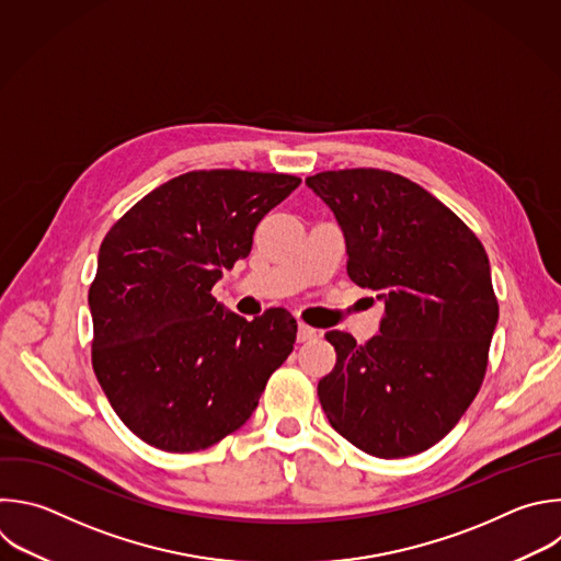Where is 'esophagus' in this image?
<instances>
[{
    "label": "esophagus",
    "instance_id": "obj_1",
    "mask_svg": "<svg viewBox=\"0 0 561 561\" xmlns=\"http://www.w3.org/2000/svg\"><path fill=\"white\" fill-rule=\"evenodd\" d=\"M314 336H317V330H314V328H310V325H306V323H299V325H297V341H299V343L310 341V339H314Z\"/></svg>",
    "mask_w": 561,
    "mask_h": 561
}]
</instances>
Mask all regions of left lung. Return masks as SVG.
Here are the masks:
<instances>
[{
    "label": "left lung",
    "mask_w": 561,
    "mask_h": 561,
    "mask_svg": "<svg viewBox=\"0 0 561 561\" xmlns=\"http://www.w3.org/2000/svg\"><path fill=\"white\" fill-rule=\"evenodd\" d=\"M308 190L332 211L347 275L386 308L358 345L325 332L336 365L317 386L330 425L377 458H405L443 440L476 399L497 301L480 240L421 184L381 169L323 171Z\"/></svg>",
    "instance_id": "obj_1"
}]
</instances>
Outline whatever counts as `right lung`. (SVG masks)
Returning <instances> with one entry per match:
<instances>
[{"mask_svg":"<svg viewBox=\"0 0 561 561\" xmlns=\"http://www.w3.org/2000/svg\"><path fill=\"white\" fill-rule=\"evenodd\" d=\"M286 173L190 171L138 201L105 236L88 293L92 365L118 419L147 445L190 454L240 430L288 358L297 321H247L214 299L260 220L299 186Z\"/></svg>","mask_w":561,"mask_h":561,"instance_id":"right-lung-1","label":"right lung"}]
</instances>
